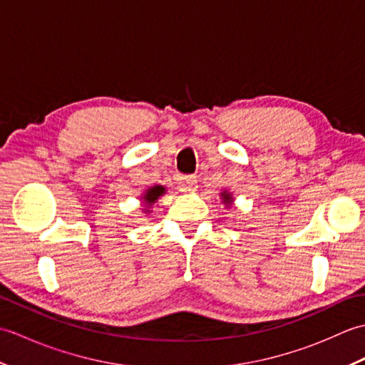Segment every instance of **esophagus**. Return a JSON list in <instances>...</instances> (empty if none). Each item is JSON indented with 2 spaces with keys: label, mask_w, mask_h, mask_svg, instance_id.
Returning <instances> with one entry per match:
<instances>
[{
  "label": "esophagus",
  "mask_w": 365,
  "mask_h": 365,
  "mask_svg": "<svg viewBox=\"0 0 365 365\" xmlns=\"http://www.w3.org/2000/svg\"><path fill=\"white\" fill-rule=\"evenodd\" d=\"M178 188H180V191H185V192L196 191V188H197V178H196V175H185V177H182Z\"/></svg>",
  "instance_id": "34e87169"
}]
</instances>
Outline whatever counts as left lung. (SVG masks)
Segmentation results:
<instances>
[{
    "mask_svg": "<svg viewBox=\"0 0 365 365\" xmlns=\"http://www.w3.org/2000/svg\"><path fill=\"white\" fill-rule=\"evenodd\" d=\"M222 196H224V200H226V202H229V200H230V196L227 195V192H222Z\"/></svg>",
    "mask_w": 365,
    "mask_h": 365,
    "instance_id": "left-lung-1",
    "label": "left lung"
}]
</instances>
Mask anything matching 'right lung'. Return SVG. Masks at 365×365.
<instances>
[{"instance_id":"right-lung-1","label":"right lung","mask_w":365,"mask_h":365,"mask_svg":"<svg viewBox=\"0 0 365 365\" xmlns=\"http://www.w3.org/2000/svg\"><path fill=\"white\" fill-rule=\"evenodd\" d=\"M163 192H165V188L163 187H153V188H150L149 191H147V195L144 196V199H145V202L147 204H153L155 200H157Z\"/></svg>"}]
</instances>
